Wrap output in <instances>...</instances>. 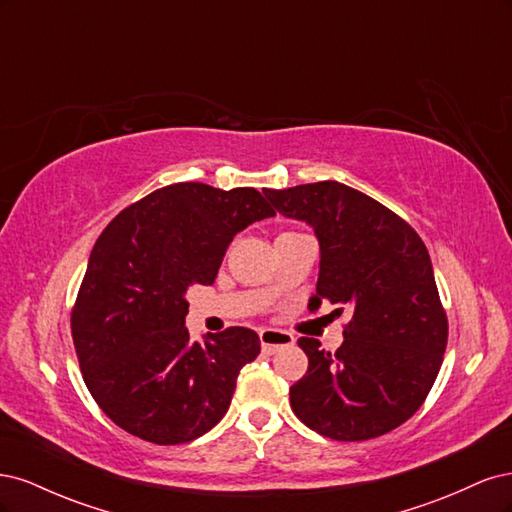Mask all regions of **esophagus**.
<instances>
[{
  "label": "esophagus",
  "mask_w": 512,
  "mask_h": 512,
  "mask_svg": "<svg viewBox=\"0 0 512 512\" xmlns=\"http://www.w3.org/2000/svg\"><path fill=\"white\" fill-rule=\"evenodd\" d=\"M260 344L262 352L265 354H275L277 350L288 348L294 344V337L286 331H277V329H262L260 331Z\"/></svg>",
  "instance_id": "34e87169"
}]
</instances>
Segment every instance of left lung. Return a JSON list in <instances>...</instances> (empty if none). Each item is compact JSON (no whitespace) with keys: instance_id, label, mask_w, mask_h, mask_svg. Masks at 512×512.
I'll return each instance as SVG.
<instances>
[{"instance_id":"1","label":"left lung","mask_w":512,"mask_h":512,"mask_svg":"<svg viewBox=\"0 0 512 512\" xmlns=\"http://www.w3.org/2000/svg\"><path fill=\"white\" fill-rule=\"evenodd\" d=\"M262 192L316 232L320 275L309 309L329 301L352 312L333 354L314 337L299 339L309 365L290 386L292 412L331 440L384 436L423 406L444 359L448 320L427 247L397 213L344 183Z\"/></svg>"}]
</instances>
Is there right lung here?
<instances>
[{
    "instance_id": "obj_1",
    "label": "right lung",
    "mask_w": 512,
    "mask_h": 512,
    "mask_svg": "<svg viewBox=\"0 0 512 512\" xmlns=\"http://www.w3.org/2000/svg\"><path fill=\"white\" fill-rule=\"evenodd\" d=\"M275 215L254 188L173 183L136 200L91 250L72 307V339L91 397L115 425L153 444H183L222 421L252 329L190 342L192 284H213L232 237Z\"/></svg>"
}]
</instances>
